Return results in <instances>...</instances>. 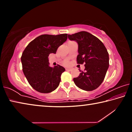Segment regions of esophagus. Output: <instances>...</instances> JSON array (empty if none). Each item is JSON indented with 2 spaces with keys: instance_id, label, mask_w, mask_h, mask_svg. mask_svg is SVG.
I'll return each instance as SVG.
<instances>
[{
  "instance_id": "1",
  "label": "esophagus",
  "mask_w": 132,
  "mask_h": 132,
  "mask_svg": "<svg viewBox=\"0 0 132 132\" xmlns=\"http://www.w3.org/2000/svg\"><path fill=\"white\" fill-rule=\"evenodd\" d=\"M72 68H66V70H68V71H71L72 70Z\"/></svg>"
}]
</instances>
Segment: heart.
<instances>
[{"label":"heart","mask_w":132,"mask_h":132,"mask_svg":"<svg viewBox=\"0 0 132 132\" xmlns=\"http://www.w3.org/2000/svg\"><path fill=\"white\" fill-rule=\"evenodd\" d=\"M64 64H68V61H65V62H64Z\"/></svg>","instance_id":"obj_1"}]
</instances>
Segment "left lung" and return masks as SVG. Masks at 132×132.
Here are the masks:
<instances>
[{"label":"left lung","mask_w":132,"mask_h":132,"mask_svg":"<svg viewBox=\"0 0 132 132\" xmlns=\"http://www.w3.org/2000/svg\"><path fill=\"white\" fill-rule=\"evenodd\" d=\"M69 39L78 44L77 62L85 63L84 71L73 79L78 87L85 91L97 88L105 77L109 68V54L105 46L100 40L86 31H80L68 35Z\"/></svg>","instance_id":"1"}]
</instances>
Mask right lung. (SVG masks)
<instances>
[{"label": "right lung", "mask_w": 132, "mask_h": 132, "mask_svg": "<svg viewBox=\"0 0 132 132\" xmlns=\"http://www.w3.org/2000/svg\"><path fill=\"white\" fill-rule=\"evenodd\" d=\"M67 38V34L41 35L30 42L23 51L21 57L23 73L34 90L49 93L59 86L65 69L59 64L50 67L48 56L50 53H56Z\"/></svg>", "instance_id": "obj_1"}]
</instances>
